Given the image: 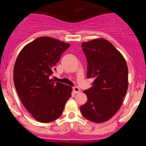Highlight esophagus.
Wrapping results in <instances>:
<instances>
[{
    "instance_id": "esophagus-1",
    "label": "esophagus",
    "mask_w": 146,
    "mask_h": 146,
    "mask_svg": "<svg viewBox=\"0 0 146 146\" xmlns=\"http://www.w3.org/2000/svg\"><path fill=\"white\" fill-rule=\"evenodd\" d=\"M73 91H74L75 94H78V93H80V88L78 87H74L73 88Z\"/></svg>"
}]
</instances>
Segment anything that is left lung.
<instances>
[{
    "instance_id": "8db88e82",
    "label": "left lung",
    "mask_w": 146,
    "mask_h": 146,
    "mask_svg": "<svg viewBox=\"0 0 146 146\" xmlns=\"http://www.w3.org/2000/svg\"><path fill=\"white\" fill-rule=\"evenodd\" d=\"M92 87L84 91L88 100L82 115L94 123L110 120L118 111L128 88V67L122 54L104 38L82 43Z\"/></svg>"
}]
</instances>
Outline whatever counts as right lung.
<instances>
[{
    "label": "right lung",
    "instance_id": "obj_1",
    "mask_svg": "<svg viewBox=\"0 0 146 146\" xmlns=\"http://www.w3.org/2000/svg\"><path fill=\"white\" fill-rule=\"evenodd\" d=\"M69 44L47 36L23 47L14 66V82L20 100L32 117L42 123L58 119L71 97L72 88L50 77Z\"/></svg>",
    "mask_w": 146,
    "mask_h": 146
}]
</instances>
